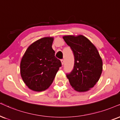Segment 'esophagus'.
<instances>
[{
    "mask_svg": "<svg viewBox=\"0 0 120 120\" xmlns=\"http://www.w3.org/2000/svg\"><path fill=\"white\" fill-rule=\"evenodd\" d=\"M61 64L63 65L64 64V60L62 59V60H61Z\"/></svg>",
    "mask_w": 120,
    "mask_h": 120,
    "instance_id": "34e87169",
    "label": "esophagus"
}]
</instances>
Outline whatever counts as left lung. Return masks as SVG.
I'll use <instances>...</instances> for the list:
<instances>
[{"label":"left lung","instance_id":"1","mask_svg":"<svg viewBox=\"0 0 120 120\" xmlns=\"http://www.w3.org/2000/svg\"><path fill=\"white\" fill-rule=\"evenodd\" d=\"M63 39L71 48L75 60L73 70L66 74L70 84L77 91H87L100 78L102 59L96 47L85 36L67 35Z\"/></svg>","mask_w":120,"mask_h":120}]
</instances>
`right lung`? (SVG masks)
Here are the masks:
<instances>
[{
	"instance_id": "add662e5",
	"label": "right lung",
	"mask_w": 120,
	"mask_h": 120,
	"mask_svg": "<svg viewBox=\"0 0 120 120\" xmlns=\"http://www.w3.org/2000/svg\"><path fill=\"white\" fill-rule=\"evenodd\" d=\"M52 37H45L31 44L25 51L20 63L22 79L35 91L46 90L54 81L61 66L52 48Z\"/></svg>"
}]
</instances>
